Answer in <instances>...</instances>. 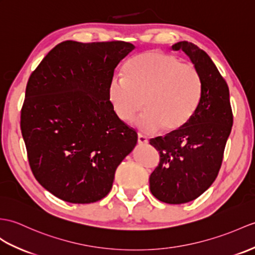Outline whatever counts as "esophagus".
<instances>
[{"mask_svg": "<svg viewBox=\"0 0 255 255\" xmlns=\"http://www.w3.org/2000/svg\"><path fill=\"white\" fill-rule=\"evenodd\" d=\"M138 142H139L140 144H146L147 143V139H146L145 135L139 133L138 134Z\"/></svg>", "mask_w": 255, "mask_h": 255, "instance_id": "obj_1", "label": "esophagus"}]
</instances>
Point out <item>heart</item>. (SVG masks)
<instances>
[{
  "mask_svg": "<svg viewBox=\"0 0 255 255\" xmlns=\"http://www.w3.org/2000/svg\"><path fill=\"white\" fill-rule=\"evenodd\" d=\"M124 78L114 77L108 98L115 114L131 123L144 106L138 125L145 131L162 127L174 132L185 127L198 110L202 79L197 67L161 51L135 55L123 67Z\"/></svg>",
  "mask_w": 255,
  "mask_h": 255,
  "instance_id": "obj_1",
  "label": "heart"
}]
</instances>
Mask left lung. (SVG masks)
Returning <instances> with one entry per match:
<instances>
[{"instance_id": "obj_1", "label": "left lung", "mask_w": 255, "mask_h": 255, "mask_svg": "<svg viewBox=\"0 0 255 255\" xmlns=\"http://www.w3.org/2000/svg\"><path fill=\"white\" fill-rule=\"evenodd\" d=\"M171 49L182 50L199 70L202 97L185 127L150 139L159 153L158 165L150 176V190L162 202L181 204L200 197L216 179L234 115L227 82L211 57L187 41Z\"/></svg>"}]
</instances>
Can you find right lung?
<instances>
[{
  "mask_svg": "<svg viewBox=\"0 0 255 255\" xmlns=\"http://www.w3.org/2000/svg\"><path fill=\"white\" fill-rule=\"evenodd\" d=\"M133 49L124 41H64L29 77L21 134L34 178L58 199L86 204L106 197L137 143L108 98L116 66Z\"/></svg>",
  "mask_w": 255,
  "mask_h": 255,
  "instance_id": "1",
  "label": "right lung"
}]
</instances>
